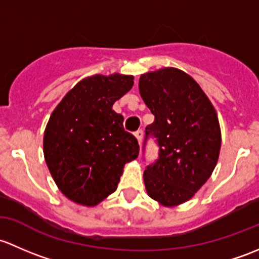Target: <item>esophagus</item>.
I'll return each mask as SVG.
<instances>
[{
  "label": "esophagus",
  "instance_id": "1",
  "mask_svg": "<svg viewBox=\"0 0 259 259\" xmlns=\"http://www.w3.org/2000/svg\"><path fill=\"white\" fill-rule=\"evenodd\" d=\"M135 136H136V138H137L138 143H140V145H141V142H142V138H143V131L142 130H138L137 132L135 133Z\"/></svg>",
  "mask_w": 259,
  "mask_h": 259
}]
</instances>
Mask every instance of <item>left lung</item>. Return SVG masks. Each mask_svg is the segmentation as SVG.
I'll return each instance as SVG.
<instances>
[{
    "mask_svg": "<svg viewBox=\"0 0 259 259\" xmlns=\"http://www.w3.org/2000/svg\"><path fill=\"white\" fill-rule=\"evenodd\" d=\"M138 87L154 116L146 127L143 153L151 137L158 146V157L143 173L146 189L159 203L177 206L193 197L217 164V113L198 83L177 68L142 74Z\"/></svg>",
    "mask_w": 259,
    "mask_h": 259,
    "instance_id": "8db88e82",
    "label": "left lung"
}]
</instances>
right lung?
<instances>
[{
    "instance_id": "add662e5",
    "label": "right lung",
    "mask_w": 259,
    "mask_h": 259,
    "mask_svg": "<svg viewBox=\"0 0 259 259\" xmlns=\"http://www.w3.org/2000/svg\"><path fill=\"white\" fill-rule=\"evenodd\" d=\"M132 86L133 76L96 74L78 82L51 114L45 158L56 185L73 202L100 203L116 191L124 164L138 157L137 138L112 110Z\"/></svg>"
}]
</instances>
